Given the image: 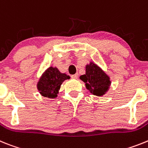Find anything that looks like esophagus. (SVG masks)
Masks as SVG:
<instances>
[{
  "label": "esophagus",
  "instance_id": "esophagus-1",
  "mask_svg": "<svg viewBox=\"0 0 148 148\" xmlns=\"http://www.w3.org/2000/svg\"><path fill=\"white\" fill-rule=\"evenodd\" d=\"M71 78H73V79H77V74H74V75H71Z\"/></svg>",
  "mask_w": 148,
  "mask_h": 148
}]
</instances>
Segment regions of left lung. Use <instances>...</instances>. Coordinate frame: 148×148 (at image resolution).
Listing matches in <instances>:
<instances>
[{"label": "left lung", "mask_w": 148, "mask_h": 148, "mask_svg": "<svg viewBox=\"0 0 148 148\" xmlns=\"http://www.w3.org/2000/svg\"><path fill=\"white\" fill-rule=\"evenodd\" d=\"M79 79L86 83V88L91 93L99 97L104 95L111 85L110 77L94 62L86 65V74L80 76Z\"/></svg>", "instance_id": "left-lung-1"}]
</instances>
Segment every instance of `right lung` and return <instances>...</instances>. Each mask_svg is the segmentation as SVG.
Masks as SVG:
<instances>
[{
	"label": "right lung",
	"instance_id": "obj_1",
	"mask_svg": "<svg viewBox=\"0 0 148 148\" xmlns=\"http://www.w3.org/2000/svg\"><path fill=\"white\" fill-rule=\"evenodd\" d=\"M69 79L70 76L61 73L56 67L51 66L45 71L38 79L37 89L43 97L55 98L59 94L62 83Z\"/></svg>",
	"mask_w": 148,
	"mask_h": 148
}]
</instances>
